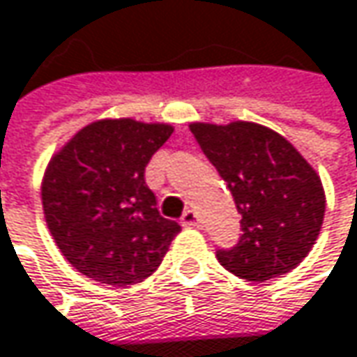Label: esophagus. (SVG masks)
<instances>
[{
	"instance_id": "esophagus-1",
	"label": "esophagus",
	"mask_w": 357,
	"mask_h": 357,
	"mask_svg": "<svg viewBox=\"0 0 357 357\" xmlns=\"http://www.w3.org/2000/svg\"><path fill=\"white\" fill-rule=\"evenodd\" d=\"M179 222H181V226H183V228H199V226H202L199 216L194 212V210H185Z\"/></svg>"
}]
</instances>
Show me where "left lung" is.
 <instances>
[{"label": "left lung", "instance_id": "left-lung-1", "mask_svg": "<svg viewBox=\"0 0 357 357\" xmlns=\"http://www.w3.org/2000/svg\"><path fill=\"white\" fill-rule=\"evenodd\" d=\"M190 129L242 216L241 238L230 250L216 252L218 262L257 283L293 271L324 224L319 174L281 133L259 123H190Z\"/></svg>", "mask_w": 357, "mask_h": 357}]
</instances>
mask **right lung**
<instances>
[{
  "label": "right lung",
  "instance_id": "obj_1",
  "mask_svg": "<svg viewBox=\"0 0 357 357\" xmlns=\"http://www.w3.org/2000/svg\"><path fill=\"white\" fill-rule=\"evenodd\" d=\"M172 133L169 123L98 119L48 161L42 178L44 218L78 273L127 287L158 271L181 226L159 214L143 174Z\"/></svg>",
  "mask_w": 357,
  "mask_h": 357
}]
</instances>
